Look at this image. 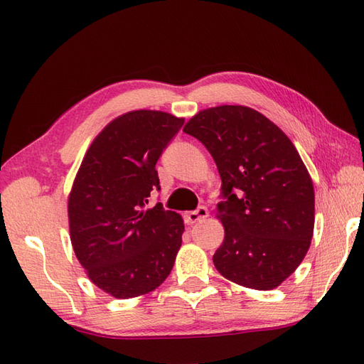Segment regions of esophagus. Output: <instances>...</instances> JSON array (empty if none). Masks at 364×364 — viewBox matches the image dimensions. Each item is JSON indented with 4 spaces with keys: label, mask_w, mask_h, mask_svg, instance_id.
<instances>
[{
    "label": "esophagus",
    "mask_w": 364,
    "mask_h": 364,
    "mask_svg": "<svg viewBox=\"0 0 364 364\" xmlns=\"http://www.w3.org/2000/svg\"><path fill=\"white\" fill-rule=\"evenodd\" d=\"M208 210L205 206H200V208H197L196 211H191V213H188L186 214V222H188V225H192V223H196V222H200V220H205L206 218H208Z\"/></svg>",
    "instance_id": "1"
}]
</instances>
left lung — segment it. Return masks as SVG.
<instances>
[{
    "label": "left lung",
    "mask_w": 364,
    "mask_h": 364,
    "mask_svg": "<svg viewBox=\"0 0 364 364\" xmlns=\"http://www.w3.org/2000/svg\"><path fill=\"white\" fill-rule=\"evenodd\" d=\"M183 131L206 146L222 180L215 269L245 288H277L305 258L314 228L313 181L296 146L247 106L200 111Z\"/></svg>",
    "instance_id": "left-lung-1"
}]
</instances>
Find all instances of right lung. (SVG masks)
<instances>
[{"mask_svg":"<svg viewBox=\"0 0 364 364\" xmlns=\"http://www.w3.org/2000/svg\"><path fill=\"white\" fill-rule=\"evenodd\" d=\"M184 120L161 111H131L112 120L84 156L68 197L76 258L100 289L131 299L156 289L181 247L180 214L161 203L156 162Z\"/></svg>","mask_w":364,"mask_h":364,"instance_id":"obj_1","label":"right lung"}]
</instances>
